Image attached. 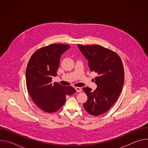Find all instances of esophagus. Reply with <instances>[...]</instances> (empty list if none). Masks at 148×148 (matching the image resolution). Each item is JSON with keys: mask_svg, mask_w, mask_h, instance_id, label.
I'll return each mask as SVG.
<instances>
[{"mask_svg": "<svg viewBox=\"0 0 148 148\" xmlns=\"http://www.w3.org/2000/svg\"><path fill=\"white\" fill-rule=\"evenodd\" d=\"M75 89L76 90V91H77V92H81L82 91V89H81L80 87H76L75 88Z\"/></svg>", "mask_w": 148, "mask_h": 148, "instance_id": "1", "label": "esophagus"}]
</instances>
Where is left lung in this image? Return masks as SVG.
I'll use <instances>...</instances> for the list:
<instances>
[{
	"label": "left lung",
	"instance_id": "obj_1",
	"mask_svg": "<svg viewBox=\"0 0 148 148\" xmlns=\"http://www.w3.org/2000/svg\"><path fill=\"white\" fill-rule=\"evenodd\" d=\"M78 47L88 61L91 71L98 74L95 78L97 88H83L88 99L83 106L90 115L98 116L107 112L120 95L124 82V69L120 57L114 51L97 45Z\"/></svg>",
	"mask_w": 148,
	"mask_h": 148
}]
</instances>
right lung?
I'll return each mask as SVG.
<instances>
[{"mask_svg": "<svg viewBox=\"0 0 148 148\" xmlns=\"http://www.w3.org/2000/svg\"><path fill=\"white\" fill-rule=\"evenodd\" d=\"M70 45L52 44L36 50L30 57L26 72V86L33 102L46 112L58 111L66 102V95L76 90L70 86L51 82L57 75L61 55Z\"/></svg>", "mask_w": 148, "mask_h": 148, "instance_id": "add662e5", "label": "right lung"}]
</instances>
